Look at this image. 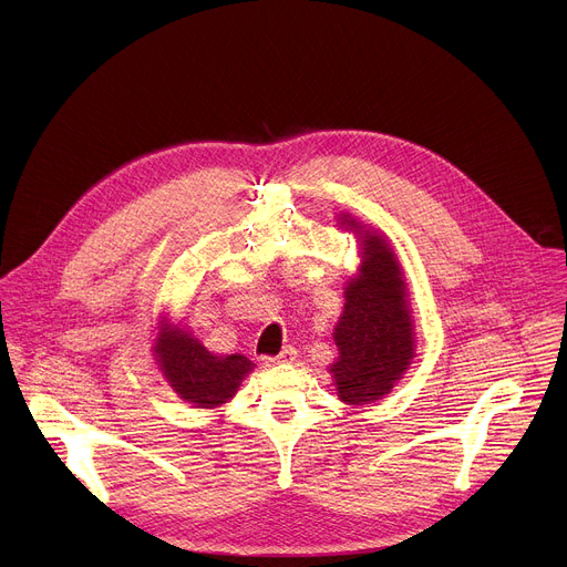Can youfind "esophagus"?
Listing matches in <instances>:
<instances>
[{"label":"esophagus","instance_id":"34e87169","mask_svg":"<svg viewBox=\"0 0 567 567\" xmlns=\"http://www.w3.org/2000/svg\"><path fill=\"white\" fill-rule=\"evenodd\" d=\"M296 359V350L293 348H285L278 357H265V365H276V363H291Z\"/></svg>","mask_w":567,"mask_h":567}]
</instances>
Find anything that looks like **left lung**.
<instances>
[{
  "label": "left lung",
  "instance_id": "left-lung-1",
  "mask_svg": "<svg viewBox=\"0 0 567 567\" xmlns=\"http://www.w3.org/2000/svg\"><path fill=\"white\" fill-rule=\"evenodd\" d=\"M339 219L357 233L363 260L346 287V307L334 328L339 359L330 374L341 401L363 406L385 396L406 374L415 357V332L406 282L390 241L350 215Z\"/></svg>",
  "mask_w": 567,
  "mask_h": 567
}]
</instances>
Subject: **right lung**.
<instances>
[{
	"mask_svg": "<svg viewBox=\"0 0 567 567\" xmlns=\"http://www.w3.org/2000/svg\"><path fill=\"white\" fill-rule=\"evenodd\" d=\"M154 357L173 390L193 409H215L226 403L239 388L254 363L241 354L217 357L208 352L190 332L161 320L154 341Z\"/></svg>",
	"mask_w": 567,
	"mask_h": 567,
	"instance_id": "right-lung-1",
	"label": "right lung"
}]
</instances>
